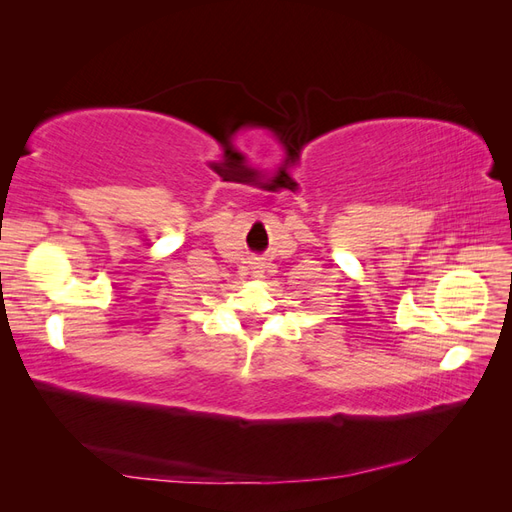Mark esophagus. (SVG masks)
<instances>
[{"label": "esophagus", "instance_id": "esophagus-1", "mask_svg": "<svg viewBox=\"0 0 512 512\" xmlns=\"http://www.w3.org/2000/svg\"><path fill=\"white\" fill-rule=\"evenodd\" d=\"M252 269H254V277H262V265H260V262H252Z\"/></svg>", "mask_w": 512, "mask_h": 512}]
</instances>
